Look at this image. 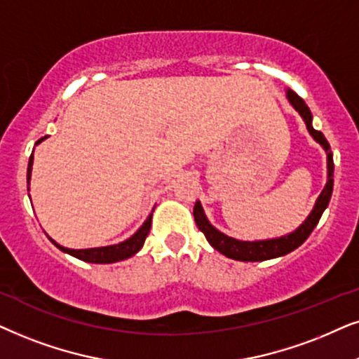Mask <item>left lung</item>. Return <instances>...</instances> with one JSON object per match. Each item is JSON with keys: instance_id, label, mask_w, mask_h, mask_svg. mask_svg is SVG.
Wrapping results in <instances>:
<instances>
[{"instance_id": "left-lung-1", "label": "left lung", "mask_w": 359, "mask_h": 359, "mask_svg": "<svg viewBox=\"0 0 359 359\" xmlns=\"http://www.w3.org/2000/svg\"><path fill=\"white\" fill-rule=\"evenodd\" d=\"M287 98L289 102L292 103V107L297 109L300 113V116L304 118L305 124H307V130L310 135L313 136V140L320 142L323 146V149L327 151V159H328V182L325 185L323 192L320 194V197L315 203V207L312 210V213L309 215V218L300 224V226L295 229L294 233H290L287 236L283 238H276V240H266V241H238L235 238H229L226 235H223L222 231H218L217 228H213L210 222L205 217L203 208L200 202L195 203L194 207V217H195V223L200 231L203 233L207 241L212 245L215 250L218 252H222L229 259L235 261H246V262H256V261H266V259H272V257H279L287 255V252L294 251L295 248H299L302 243L307 240L310 233L313 231V228L317 226L320 217L325 212V208L328 207L330 198H332V192H333V154L330 151V144L328 141L325 140V136L322 133L313 130L312 126V113L302 98L299 97L297 93L292 92V90H287Z\"/></svg>"}]
</instances>
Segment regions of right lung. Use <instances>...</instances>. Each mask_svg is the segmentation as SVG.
I'll return each instance as SVG.
<instances>
[{
    "mask_svg": "<svg viewBox=\"0 0 359 359\" xmlns=\"http://www.w3.org/2000/svg\"><path fill=\"white\" fill-rule=\"evenodd\" d=\"M39 141H42V140H39ZM31 167H32V156L29 157V165H27V182L31 180ZM151 222H152V215H149V218L146 219L144 224L137 229V231L130 238V240L119 243V245H113V246L90 248V250H69V248L59 246L54 240H50V241L54 243V245L59 248L60 251L69 252V255L76 257V259L95 262V264H109V262L128 259V257L135 256L136 252L141 250L142 245H144L147 235H149Z\"/></svg>",
    "mask_w": 359,
    "mask_h": 359,
    "instance_id": "right-lung-1",
    "label": "right lung"
}]
</instances>
